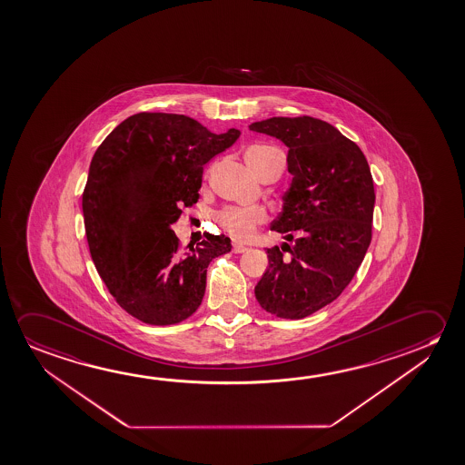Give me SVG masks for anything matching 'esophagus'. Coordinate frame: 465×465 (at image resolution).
I'll list each match as a JSON object with an SVG mask.
<instances>
[{
    "instance_id": "34e87169",
    "label": "esophagus",
    "mask_w": 465,
    "mask_h": 465,
    "mask_svg": "<svg viewBox=\"0 0 465 465\" xmlns=\"http://www.w3.org/2000/svg\"><path fill=\"white\" fill-rule=\"evenodd\" d=\"M232 251H233L235 254H242V252H244V251H248V248H246V246L242 243H233V248H232Z\"/></svg>"
}]
</instances>
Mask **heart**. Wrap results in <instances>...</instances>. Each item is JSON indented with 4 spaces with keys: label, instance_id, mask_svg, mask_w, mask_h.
Instances as JSON below:
<instances>
[{
    "label": "heart",
    "instance_id": "obj_1",
    "mask_svg": "<svg viewBox=\"0 0 465 465\" xmlns=\"http://www.w3.org/2000/svg\"><path fill=\"white\" fill-rule=\"evenodd\" d=\"M273 150L275 148L262 144L251 146L250 150L246 151V163L252 171L259 173L264 157ZM215 221L230 236L236 240H248L254 235L259 225L267 221V213L262 207L258 206H229L223 207L215 214Z\"/></svg>",
    "mask_w": 465,
    "mask_h": 465
}]
</instances>
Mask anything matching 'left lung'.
Masks as SVG:
<instances>
[{
  "mask_svg": "<svg viewBox=\"0 0 465 465\" xmlns=\"http://www.w3.org/2000/svg\"><path fill=\"white\" fill-rule=\"evenodd\" d=\"M250 130L288 146L293 175L271 229L294 244L267 250L269 267L254 293L267 312L302 319L343 293L364 261L375 204L371 167L358 144L321 119L271 117Z\"/></svg>",
  "mask_w": 465,
  "mask_h": 465,
  "instance_id": "left-lung-1",
  "label": "left lung"
}]
</instances>
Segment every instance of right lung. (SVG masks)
Wrapping results in <instances>:
<instances>
[{
    "label": "right lung",
    "instance_id": "add662e5",
    "mask_svg": "<svg viewBox=\"0 0 465 465\" xmlns=\"http://www.w3.org/2000/svg\"><path fill=\"white\" fill-rule=\"evenodd\" d=\"M183 114L138 113L94 153L82 209L94 267L117 304L150 325H173L200 308L207 265L232 250L211 235L180 250L171 229L200 198L203 167L235 143Z\"/></svg>",
    "mask_w": 465,
    "mask_h": 465
}]
</instances>
